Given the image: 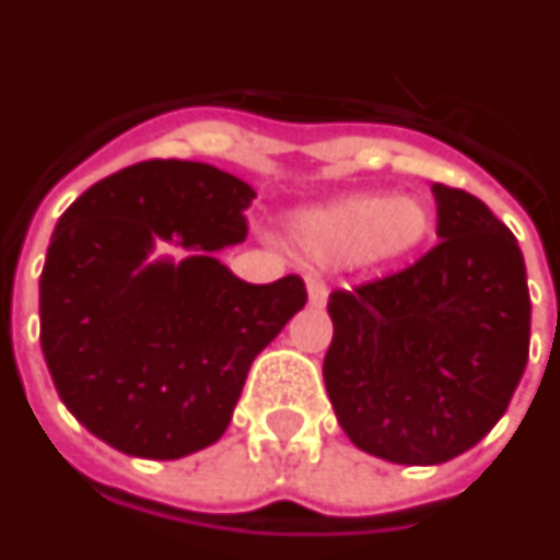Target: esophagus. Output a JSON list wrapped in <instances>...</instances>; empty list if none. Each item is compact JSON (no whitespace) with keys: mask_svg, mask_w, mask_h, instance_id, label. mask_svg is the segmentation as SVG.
I'll list each match as a JSON object with an SVG mask.
<instances>
[{"mask_svg":"<svg viewBox=\"0 0 560 560\" xmlns=\"http://www.w3.org/2000/svg\"><path fill=\"white\" fill-rule=\"evenodd\" d=\"M328 299V288L323 279H308V305L311 308H323Z\"/></svg>","mask_w":560,"mask_h":560,"instance_id":"esophagus-1","label":"esophagus"}]
</instances>
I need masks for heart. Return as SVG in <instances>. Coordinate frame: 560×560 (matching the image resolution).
I'll return each instance as SVG.
<instances>
[{
	"label": "heart",
	"instance_id": "b5f03b06",
	"mask_svg": "<svg viewBox=\"0 0 560 560\" xmlns=\"http://www.w3.org/2000/svg\"><path fill=\"white\" fill-rule=\"evenodd\" d=\"M432 234V211L417 196L355 194L299 213L293 237L323 264H390Z\"/></svg>",
	"mask_w": 560,
	"mask_h": 560
}]
</instances>
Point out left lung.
<instances>
[{"label": "left lung", "instance_id": "left-lung-1", "mask_svg": "<svg viewBox=\"0 0 560 560\" xmlns=\"http://www.w3.org/2000/svg\"><path fill=\"white\" fill-rule=\"evenodd\" d=\"M432 194L441 243L394 276L335 290L323 361L349 441L411 467L455 458L497 425L526 370L532 328L517 237L467 190Z\"/></svg>", "mask_w": 560, "mask_h": 560}]
</instances>
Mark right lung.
<instances>
[{"mask_svg": "<svg viewBox=\"0 0 560 560\" xmlns=\"http://www.w3.org/2000/svg\"><path fill=\"white\" fill-rule=\"evenodd\" d=\"M246 182L199 161H140L61 213L40 272V347L75 420L135 458L223 438L252 361L308 302L305 281L249 284L213 258L246 241ZM158 236L194 250L147 265Z\"/></svg>", "mask_w": 560, "mask_h": 560, "instance_id": "add662e5", "label": "right lung"}]
</instances>
